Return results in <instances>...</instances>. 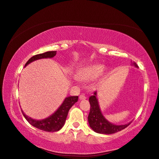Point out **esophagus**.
Here are the masks:
<instances>
[{
    "instance_id": "obj_1",
    "label": "esophagus",
    "mask_w": 159,
    "mask_h": 159,
    "mask_svg": "<svg viewBox=\"0 0 159 159\" xmlns=\"http://www.w3.org/2000/svg\"><path fill=\"white\" fill-rule=\"evenodd\" d=\"M79 99L81 100H85L86 99V96H85L84 95H80L79 96Z\"/></svg>"
}]
</instances>
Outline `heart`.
Returning <instances> with one entry per match:
<instances>
[{
    "mask_svg": "<svg viewBox=\"0 0 159 159\" xmlns=\"http://www.w3.org/2000/svg\"><path fill=\"white\" fill-rule=\"evenodd\" d=\"M105 66L102 64H90L77 70L76 76L83 80H93L99 77L104 72Z\"/></svg>",
    "mask_w": 159,
    "mask_h": 159,
    "instance_id": "1",
    "label": "heart"
}]
</instances>
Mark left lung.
Instances as JSON below:
<instances>
[{"instance_id":"1","label":"left lung","mask_w":159,"mask_h":159,"mask_svg":"<svg viewBox=\"0 0 159 159\" xmlns=\"http://www.w3.org/2000/svg\"><path fill=\"white\" fill-rule=\"evenodd\" d=\"M133 65L134 67H138L136 63H133ZM96 96L97 93L95 92L93 95L90 96L89 98L91 108L88 116V121L89 126L92 128L93 131L100 134H113L122 130L130 124V122L124 125H116L109 122L105 119L101 112Z\"/></svg>"}]
</instances>
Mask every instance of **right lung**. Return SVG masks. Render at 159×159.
Here are the masks:
<instances>
[{"label": "right lung", "mask_w": 159, "mask_h": 159, "mask_svg": "<svg viewBox=\"0 0 159 159\" xmlns=\"http://www.w3.org/2000/svg\"><path fill=\"white\" fill-rule=\"evenodd\" d=\"M56 51H48L44 53L38 54V55L33 56L31 59H29L28 61L26 63L25 67H26L30 63L36 60L45 58H52V57L56 55ZM78 98H79V96H77L66 98L63 103L61 104V105L59 107V109L55 113L48 117L42 120H36L32 119L31 117L27 116L22 111V112L25 119L33 126L43 131L56 132L59 130L63 126L64 124L66 122V120L69 110L77 102Z\"/></svg>", "instance_id": "1"}]
</instances>
